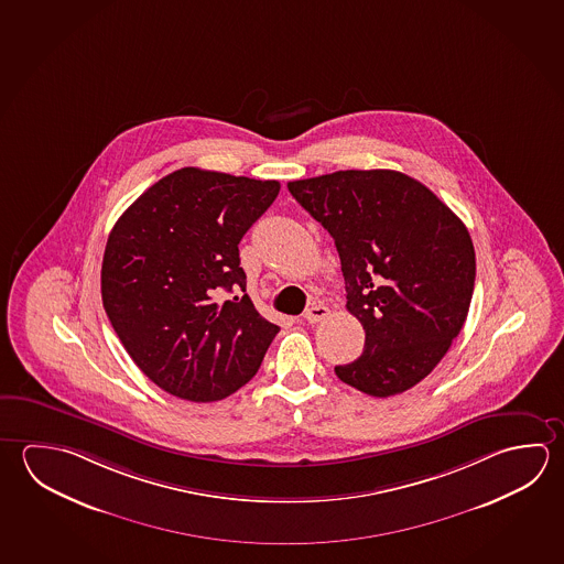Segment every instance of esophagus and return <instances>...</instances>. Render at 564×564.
Instances as JSON below:
<instances>
[{
  "label": "esophagus",
  "mask_w": 564,
  "mask_h": 564,
  "mask_svg": "<svg viewBox=\"0 0 564 564\" xmlns=\"http://www.w3.org/2000/svg\"><path fill=\"white\" fill-rule=\"evenodd\" d=\"M328 313H330V311H328V306L321 305V303H318V305H313L311 308H306L305 315H303V321H305V323H311V325H315V323H318V321H323L325 316H328Z\"/></svg>",
  "instance_id": "obj_1"
}]
</instances>
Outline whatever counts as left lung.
<instances>
[{"instance_id":"8db88e82","label":"left lung","mask_w":564,"mask_h":564,"mask_svg":"<svg viewBox=\"0 0 564 564\" xmlns=\"http://www.w3.org/2000/svg\"><path fill=\"white\" fill-rule=\"evenodd\" d=\"M335 239L346 308L365 326V350L335 366L376 398L424 380L459 335L475 283L464 221L417 180L395 170H338L286 184Z\"/></svg>"}]
</instances>
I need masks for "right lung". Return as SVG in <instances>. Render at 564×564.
Returning a JSON list of instances; mask_svg holds the SVG:
<instances>
[{"instance_id": "obj_1", "label": "right lung", "mask_w": 564, "mask_h": 564, "mask_svg": "<svg viewBox=\"0 0 564 564\" xmlns=\"http://www.w3.org/2000/svg\"><path fill=\"white\" fill-rule=\"evenodd\" d=\"M279 188L278 180L176 170L110 231L102 305L130 358L169 394L216 402L258 372L279 326L246 293L238 246ZM224 290L245 295L221 302Z\"/></svg>"}]
</instances>
